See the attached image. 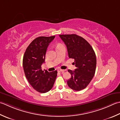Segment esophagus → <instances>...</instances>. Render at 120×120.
<instances>
[{
    "label": "esophagus",
    "mask_w": 120,
    "mask_h": 120,
    "mask_svg": "<svg viewBox=\"0 0 120 120\" xmlns=\"http://www.w3.org/2000/svg\"><path fill=\"white\" fill-rule=\"evenodd\" d=\"M57 71H58V72H64V70H62V69H58V70H57Z\"/></svg>",
    "instance_id": "esophagus-1"
}]
</instances>
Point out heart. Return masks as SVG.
Instances as JSON below:
<instances>
[{"label": "heart", "mask_w": 120, "mask_h": 120, "mask_svg": "<svg viewBox=\"0 0 120 120\" xmlns=\"http://www.w3.org/2000/svg\"><path fill=\"white\" fill-rule=\"evenodd\" d=\"M61 45V44H58V45Z\"/></svg>", "instance_id": "b5f03b06"}]
</instances>
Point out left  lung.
Segmentation results:
<instances>
[{
    "mask_svg": "<svg viewBox=\"0 0 120 120\" xmlns=\"http://www.w3.org/2000/svg\"><path fill=\"white\" fill-rule=\"evenodd\" d=\"M67 46L69 58L74 59L76 69L68 70L71 77L68 86L79 91L85 88L93 79L96 67V57L92 47L86 40L76 34L59 35Z\"/></svg>",
    "mask_w": 120,
    "mask_h": 120,
    "instance_id": "1",
    "label": "left lung"
}]
</instances>
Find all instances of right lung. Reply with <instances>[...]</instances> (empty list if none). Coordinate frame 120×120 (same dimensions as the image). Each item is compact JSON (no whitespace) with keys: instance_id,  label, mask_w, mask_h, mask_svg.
I'll use <instances>...</instances> for the list:
<instances>
[{"instance_id":"add662e5","label":"right lung","mask_w":120,"mask_h":120,"mask_svg":"<svg viewBox=\"0 0 120 120\" xmlns=\"http://www.w3.org/2000/svg\"><path fill=\"white\" fill-rule=\"evenodd\" d=\"M55 37H37L27 47L23 56V67L25 76L33 88L41 93L48 92L52 88L57 76L56 70L49 72L41 69L47 49Z\"/></svg>"}]
</instances>
